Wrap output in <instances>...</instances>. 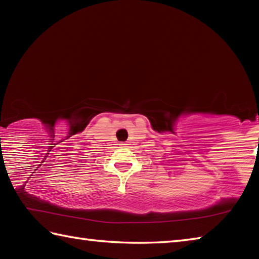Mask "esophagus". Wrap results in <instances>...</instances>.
I'll use <instances>...</instances> for the list:
<instances>
[{"mask_svg":"<svg viewBox=\"0 0 259 259\" xmlns=\"http://www.w3.org/2000/svg\"><path fill=\"white\" fill-rule=\"evenodd\" d=\"M126 145H128V144H126V143H121L120 144L121 147H126Z\"/></svg>","mask_w":259,"mask_h":259,"instance_id":"1","label":"esophagus"}]
</instances>
